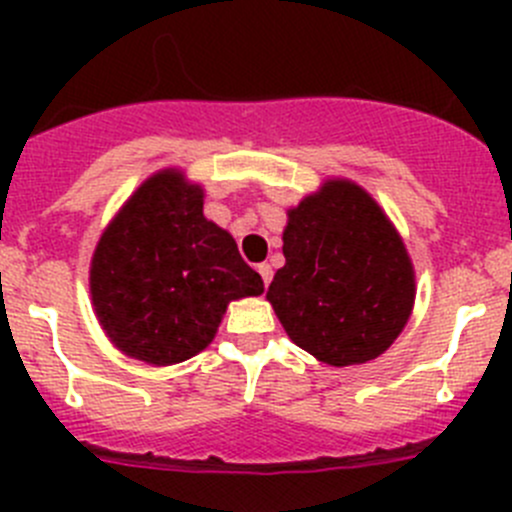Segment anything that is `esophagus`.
Listing matches in <instances>:
<instances>
[{
    "label": "esophagus",
    "instance_id": "esophagus-1",
    "mask_svg": "<svg viewBox=\"0 0 512 512\" xmlns=\"http://www.w3.org/2000/svg\"><path fill=\"white\" fill-rule=\"evenodd\" d=\"M257 272H260V277H262V282H265V287L270 285V282H272V267L267 265V262H262V265H257Z\"/></svg>",
    "mask_w": 512,
    "mask_h": 512
}]
</instances>
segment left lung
I'll list each match as a JSON object with an SVG mask.
<instances>
[{"mask_svg": "<svg viewBox=\"0 0 512 512\" xmlns=\"http://www.w3.org/2000/svg\"><path fill=\"white\" fill-rule=\"evenodd\" d=\"M285 267L267 289L297 347L329 366L384 354L414 309L411 257L396 227L364 188L327 180L282 232Z\"/></svg>", "mask_w": 512, "mask_h": 512, "instance_id": "1", "label": "left lung"}]
</instances>
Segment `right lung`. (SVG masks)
Masks as SVG:
<instances>
[{
	"label": "right lung",
	"instance_id": "1",
	"mask_svg": "<svg viewBox=\"0 0 512 512\" xmlns=\"http://www.w3.org/2000/svg\"><path fill=\"white\" fill-rule=\"evenodd\" d=\"M89 282L113 347L153 366L203 352L227 304L265 289L230 232L203 215V188L173 168L151 175L103 230Z\"/></svg>",
	"mask_w": 512,
	"mask_h": 512
}]
</instances>
